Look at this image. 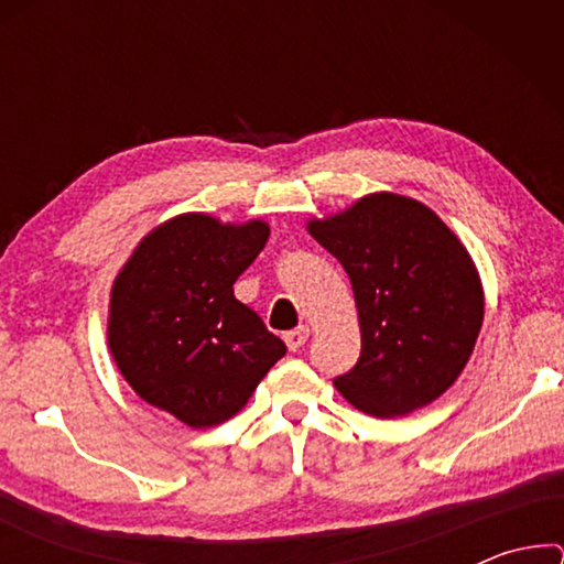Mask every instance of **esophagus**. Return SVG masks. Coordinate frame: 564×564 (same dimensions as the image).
Here are the masks:
<instances>
[{
	"mask_svg": "<svg viewBox=\"0 0 564 564\" xmlns=\"http://www.w3.org/2000/svg\"><path fill=\"white\" fill-rule=\"evenodd\" d=\"M308 336H311L308 326H301V328L285 333L283 340H285V346H289V350H299V348L305 346V340H308Z\"/></svg>",
	"mask_w": 564,
	"mask_h": 564,
	"instance_id": "1",
	"label": "esophagus"
}]
</instances>
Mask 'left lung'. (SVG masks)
<instances>
[{"label":"left lung","mask_w":564,"mask_h":564,"mask_svg":"<svg viewBox=\"0 0 564 564\" xmlns=\"http://www.w3.org/2000/svg\"><path fill=\"white\" fill-rule=\"evenodd\" d=\"M356 295L360 358L336 388L350 405L398 417L433 403L470 360L485 299L475 263L441 216L415 198L362 196L308 221Z\"/></svg>","instance_id":"left-lung-1"}]
</instances>
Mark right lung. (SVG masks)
Returning <instances> with one entry per match:
<instances>
[{"instance_id": "obj_1", "label": "right lung", "mask_w": 564, "mask_h": 564, "mask_svg": "<svg viewBox=\"0 0 564 564\" xmlns=\"http://www.w3.org/2000/svg\"><path fill=\"white\" fill-rule=\"evenodd\" d=\"M269 234L265 221L181 214L141 238L113 281L107 338L121 376L196 431L234 417L285 356V343L234 295Z\"/></svg>"}]
</instances>
